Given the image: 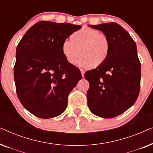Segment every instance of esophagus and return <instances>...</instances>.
<instances>
[{"mask_svg":"<svg viewBox=\"0 0 153 153\" xmlns=\"http://www.w3.org/2000/svg\"><path fill=\"white\" fill-rule=\"evenodd\" d=\"M81 75H82V77H84V73H85V71L83 70H81Z\"/></svg>","mask_w":153,"mask_h":153,"instance_id":"34e87169","label":"esophagus"}]
</instances>
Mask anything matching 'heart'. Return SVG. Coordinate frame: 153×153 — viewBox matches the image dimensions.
<instances>
[{"mask_svg":"<svg viewBox=\"0 0 153 153\" xmlns=\"http://www.w3.org/2000/svg\"><path fill=\"white\" fill-rule=\"evenodd\" d=\"M80 51L82 57L79 65L97 68L106 62L109 55V39L99 30L84 27L73 33L70 41H65L62 45V53L71 65L78 61Z\"/></svg>","mask_w":153,"mask_h":153,"instance_id":"heart-1","label":"heart"}]
</instances>
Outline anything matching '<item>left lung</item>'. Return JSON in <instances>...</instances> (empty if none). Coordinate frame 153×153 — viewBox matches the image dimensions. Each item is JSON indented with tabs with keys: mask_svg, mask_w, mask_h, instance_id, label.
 <instances>
[{
	"mask_svg": "<svg viewBox=\"0 0 153 153\" xmlns=\"http://www.w3.org/2000/svg\"><path fill=\"white\" fill-rule=\"evenodd\" d=\"M108 37L110 52L101 66L87 71L88 105L95 116L111 118L122 114L137 100L141 86V62L137 45L127 30L116 23L89 25Z\"/></svg>",
	"mask_w": 153,
	"mask_h": 153,
	"instance_id": "left-lung-1",
	"label": "left lung"
}]
</instances>
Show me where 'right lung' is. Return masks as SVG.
I'll list each match as a JSON object with an SVG mask.
<instances>
[{
  "label": "right lung",
  "mask_w": 153,
  "mask_h": 153,
  "mask_svg": "<svg viewBox=\"0 0 153 153\" xmlns=\"http://www.w3.org/2000/svg\"><path fill=\"white\" fill-rule=\"evenodd\" d=\"M81 26L41 21L18 44L14 78L18 98L34 116L47 119L62 114L69 93L82 79L62 53L65 39Z\"/></svg>",
  "instance_id": "right-lung-1"
}]
</instances>
